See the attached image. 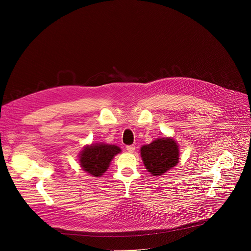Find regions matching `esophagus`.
<instances>
[{
  "label": "esophagus",
  "mask_w": 251,
  "mask_h": 251,
  "mask_svg": "<svg viewBox=\"0 0 251 251\" xmlns=\"http://www.w3.org/2000/svg\"><path fill=\"white\" fill-rule=\"evenodd\" d=\"M126 149H127V151H128V152L133 153V152L135 151V146H134V145H129V146H127V147H126Z\"/></svg>",
  "instance_id": "obj_1"
}]
</instances>
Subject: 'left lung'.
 <instances>
[{"label":"left lung","mask_w":251,"mask_h":251,"mask_svg":"<svg viewBox=\"0 0 251 251\" xmlns=\"http://www.w3.org/2000/svg\"><path fill=\"white\" fill-rule=\"evenodd\" d=\"M141 157L148 172L160 176L177 164L178 147L174 139H157L141 148Z\"/></svg>","instance_id":"1"}]
</instances>
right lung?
Segmentation results:
<instances>
[{"label":"right lung","mask_w":251,"mask_h":251,"mask_svg":"<svg viewBox=\"0 0 251 251\" xmlns=\"http://www.w3.org/2000/svg\"><path fill=\"white\" fill-rule=\"evenodd\" d=\"M121 150L115 145L96 144L87 146L80 154V165L82 169L94 176H100L108 169L113 157Z\"/></svg>","instance_id":"add662e5"}]
</instances>
